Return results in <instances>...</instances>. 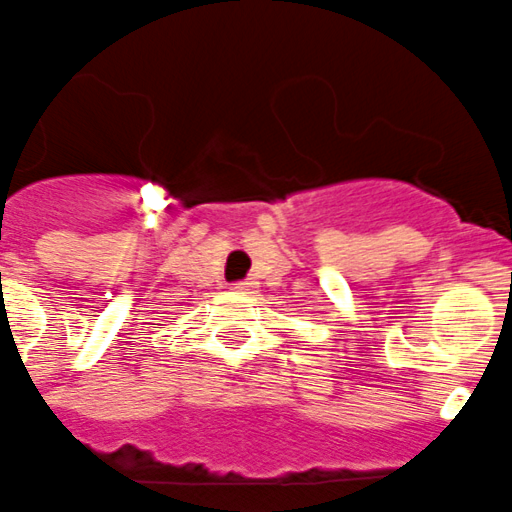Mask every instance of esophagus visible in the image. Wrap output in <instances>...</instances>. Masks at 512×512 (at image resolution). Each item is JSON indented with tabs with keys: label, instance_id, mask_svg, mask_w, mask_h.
Instances as JSON below:
<instances>
[{
	"label": "esophagus",
	"instance_id": "esophagus-1",
	"mask_svg": "<svg viewBox=\"0 0 512 512\" xmlns=\"http://www.w3.org/2000/svg\"><path fill=\"white\" fill-rule=\"evenodd\" d=\"M231 288L237 293H255L257 283L255 281H237V283H231Z\"/></svg>",
	"mask_w": 512,
	"mask_h": 512
}]
</instances>
